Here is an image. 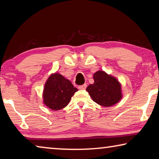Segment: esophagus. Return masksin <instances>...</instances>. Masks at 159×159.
Segmentation results:
<instances>
[{"label": "esophagus", "mask_w": 159, "mask_h": 159, "mask_svg": "<svg viewBox=\"0 0 159 159\" xmlns=\"http://www.w3.org/2000/svg\"><path fill=\"white\" fill-rule=\"evenodd\" d=\"M86 87H87V85L86 84H83L82 85H79V90H85Z\"/></svg>", "instance_id": "34e87169"}]
</instances>
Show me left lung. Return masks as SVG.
I'll return each instance as SVG.
<instances>
[{
	"label": "left lung",
	"instance_id": "obj_1",
	"mask_svg": "<svg viewBox=\"0 0 159 159\" xmlns=\"http://www.w3.org/2000/svg\"><path fill=\"white\" fill-rule=\"evenodd\" d=\"M95 82L88 86L86 90L93 100L103 107H111L121 99L120 85L115 78L98 71L93 76Z\"/></svg>",
	"mask_w": 159,
	"mask_h": 159
}]
</instances>
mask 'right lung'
<instances>
[{"label":"right lung","mask_w":159,"mask_h":159,"mask_svg":"<svg viewBox=\"0 0 159 159\" xmlns=\"http://www.w3.org/2000/svg\"><path fill=\"white\" fill-rule=\"evenodd\" d=\"M78 91L70 80L60 74H52L45 83L43 99L44 104L54 111L65 107L71 97Z\"/></svg>","instance_id":"1"}]
</instances>
